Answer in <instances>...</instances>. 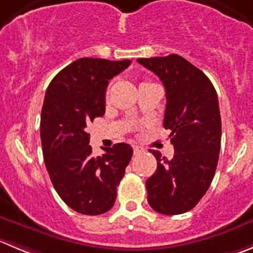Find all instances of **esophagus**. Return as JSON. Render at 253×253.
<instances>
[{"label": "esophagus", "instance_id": "1", "mask_svg": "<svg viewBox=\"0 0 253 253\" xmlns=\"http://www.w3.org/2000/svg\"><path fill=\"white\" fill-rule=\"evenodd\" d=\"M133 150H134V154H140V153H143V150L144 149L141 148V146H139V145H134L133 146Z\"/></svg>", "mask_w": 253, "mask_h": 253}]
</instances>
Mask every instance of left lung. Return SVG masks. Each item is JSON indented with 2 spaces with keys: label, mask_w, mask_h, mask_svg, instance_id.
<instances>
[{
  "label": "left lung",
  "mask_w": 253,
  "mask_h": 253,
  "mask_svg": "<svg viewBox=\"0 0 253 253\" xmlns=\"http://www.w3.org/2000/svg\"><path fill=\"white\" fill-rule=\"evenodd\" d=\"M138 62L160 78L167 92L164 128L174 158H161L146 180L148 203L163 215H180L196 206L210 187L221 148V117L216 90L203 71L177 54Z\"/></svg>",
  "instance_id": "1"
}]
</instances>
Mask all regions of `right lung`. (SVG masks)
I'll return each instance as SVG.
<instances>
[{"instance_id": "obj_1", "label": "right lung", "mask_w": 253, "mask_h": 253, "mask_svg": "<svg viewBox=\"0 0 253 253\" xmlns=\"http://www.w3.org/2000/svg\"><path fill=\"white\" fill-rule=\"evenodd\" d=\"M130 63L79 58L62 69L45 92L41 113L45 168L62 200L83 215H100L113 208L133 155L129 144L119 143L94 158L86 133V126L104 115L109 81Z\"/></svg>"}]
</instances>
